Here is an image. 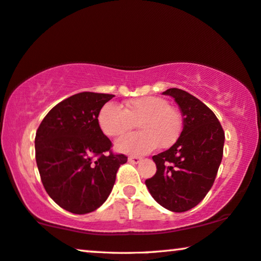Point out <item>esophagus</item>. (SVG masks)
<instances>
[{
  "label": "esophagus",
  "mask_w": 261,
  "mask_h": 261,
  "mask_svg": "<svg viewBox=\"0 0 261 261\" xmlns=\"http://www.w3.org/2000/svg\"><path fill=\"white\" fill-rule=\"evenodd\" d=\"M128 161H129L130 164L138 165V164H140V162L142 161V159L139 158V156H129V158H128Z\"/></svg>",
  "instance_id": "1"
}]
</instances>
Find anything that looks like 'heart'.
I'll use <instances>...</instances> for the list:
<instances>
[{"mask_svg":"<svg viewBox=\"0 0 261 261\" xmlns=\"http://www.w3.org/2000/svg\"><path fill=\"white\" fill-rule=\"evenodd\" d=\"M97 122L109 138L121 137L138 124L140 132L126 135L115 143L116 150L130 155H143L156 148H169L182 130L180 113L168 101L158 96L129 100L126 108L107 102L100 109Z\"/></svg>","mask_w":261,"mask_h":261,"instance_id":"b5f03b06","label":"heart"}]
</instances>
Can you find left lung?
I'll return each instance as SVG.
<instances>
[{
    "label": "left lung",
    "instance_id": "left-lung-1",
    "mask_svg": "<svg viewBox=\"0 0 261 261\" xmlns=\"http://www.w3.org/2000/svg\"><path fill=\"white\" fill-rule=\"evenodd\" d=\"M184 116V128L171 148L153 156L156 173L146 180L150 195L172 212L193 208L208 193L224 153L225 133L214 113L182 89L169 88Z\"/></svg>",
    "mask_w": 261,
    "mask_h": 261
}]
</instances>
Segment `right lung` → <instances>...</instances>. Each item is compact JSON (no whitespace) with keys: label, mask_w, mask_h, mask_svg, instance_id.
<instances>
[{"label":"right lung","mask_w":261,"mask_h":261,"mask_svg":"<svg viewBox=\"0 0 261 261\" xmlns=\"http://www.w3.org/2000/svg\"><path fill=\"white\" fill-rule=\"evenodd\" d=\"M112 94L82 92L49 111L37 128L35 158L48 195L63 210L86 214L99 208L127 162L113 154L97 115ZM108 152V154H106Z\"/></svg>","instance_id":"add662e5"}]
</instances>
